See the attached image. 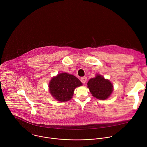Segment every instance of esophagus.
<instances>
[{
	"instance_id": "esophagus-1",
	"label": "esophagus",
	"mask_w": 147,
	"mask_h": 147,
	"mask_svg": "<svg viewBox=\"0 0 147 147\" xmlns=\"http://www.w3.org/2000/svg\"><path fill=\"white\" fill-rule=\"evenodd\" d=\"M86 80H87V79H86V78L85 76L82 77V78H81V79H80L81 82H82V83H83V84H85V83H86Z\"/></svg>"
}]
</instances>
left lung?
<instances>
[{"instance_id":"left-lung-1","label":"left lung","mask_w":147,"mask_h":147,"mask_svg":"<svg viewBox=\"0 0 147 147\" xmlns=\"http://www.w3.org/2000/svg\"><path fill=\"white\" fill-rule=\"evenodd\" d=\"M87 85L92 96L101 100L107 98L113 90V86L110 82L100 75L90 79Z\"/></svg>"}]
</instances>
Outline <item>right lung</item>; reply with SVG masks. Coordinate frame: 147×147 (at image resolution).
I'll return each mask as SVG.
<instances>
[{
  "label": "right lung",
  "mask_w": 147,
  "mask_h": 147,
  "mask_svg": "<svg viewBox=\"0 0 147 147\" xmlns=\"http://www.w3.org/2000/svg\"><path fill=\"white\" fill-rule=\"evenodd\" d=\"M82 85V82L75 76L62 73L52 78L49 83V89L56 100L64 102L71 100L75 89Z\"/></svg>",
  "instance_id": "obj_1"
}]
</instances>
